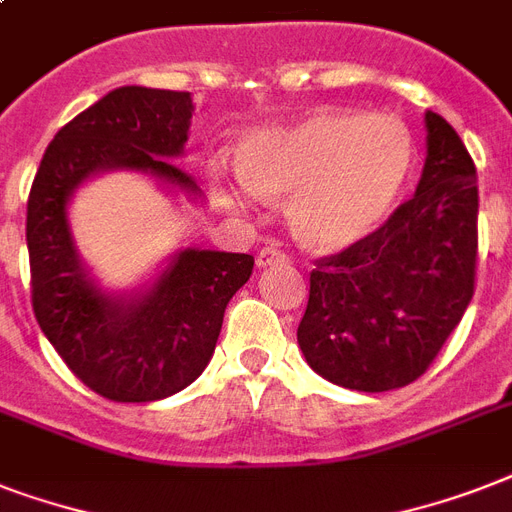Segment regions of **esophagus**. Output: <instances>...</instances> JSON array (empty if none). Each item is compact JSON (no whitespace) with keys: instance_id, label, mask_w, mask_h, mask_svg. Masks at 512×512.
Masks as SVG:
<instances>
[{"instance_id":"1","label":"esophagus","mask_w":512,"mask_h":512,"mask_svg":"<svg viewBox=\"0 0 512 512\" xmlns=\"http://www.w3.org/2000/svg\"><path fill=\"white\" fill-rule=\"evenodd\" d=\"M279 263H287V255H284L276 244L265 241L263 247H260V252H257V268H268V265H279Z\"/></svg>"}]
</instances>
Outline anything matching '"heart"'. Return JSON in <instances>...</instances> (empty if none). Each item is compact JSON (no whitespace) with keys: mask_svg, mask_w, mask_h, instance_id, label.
<instances>
[{"mask_svg":"<svg viewBox=\"0 0 512 512\" xmlns=\"http://www.w3.org/2000/svg\"><path fill=\"white\" fill-rule=\"evenodd\" d=\"M412 132L393 114L316 108L249 132L236 154L252 196H289V223L316 249H348L393 212L412 175ZM236 201L231 188H220Z\"/></svg>","mask_w":512,"mask_h":512,"instance_id":"b5f03b06","label":"heart"}]
</instances>
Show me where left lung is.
<instances>
[{
    "label": "left lung",
    "mask_w": 512,
    "mask_h": 512,
    "mask_svg": "<svg viewBox=\"0 0 512 512\" xmlns=\"http://www.w3.org/2000/svg\"><path fill=\"white\" fill-rule=\"evenodd\" d=\"M425 130L412 199L311 273L297 342L313 372L340 388L382 393L414 382L473 300L476 164L444 116L425 111Z\"/></svg>",
    "instance_id": "1"
}]
</instances>
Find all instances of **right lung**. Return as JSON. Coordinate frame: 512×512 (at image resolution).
<instances>
[{
  "instance_id": "obj_1",
  "label": "right lung",
  "mask_w": 512,
  "mask_h": 512,
  "mask_svg": "<svg viewBox=\"0 0 512 512\" xmlns=\"http://www.w3.org/2000/svg\"><path fill=\"white\" fill-rule=\"evenodd\" d=\"M191 92L119 87L58 130L36 170L26 215L31 300L44 337L79 380L111 401L143 404L188 388L215 353L225 305L255 257L180 247L140 287L111 292L79 255L74 193L106 172H138L201 201L175 164L188 143Z\"/></svg>"
}]
</instances>
